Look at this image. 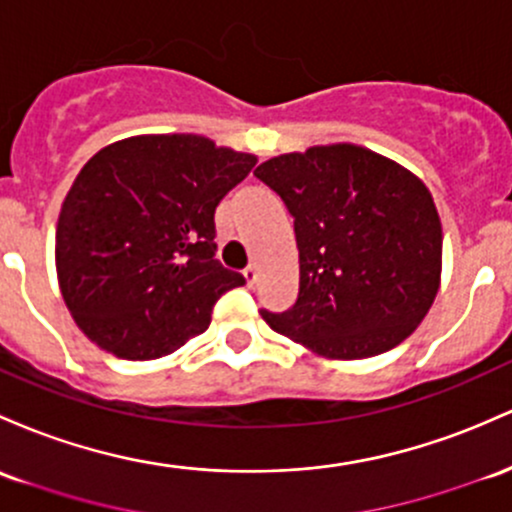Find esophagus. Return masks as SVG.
<instances>
[{"label": "esophagus", "mask_w": 512, "mask_h": 512, "mask_svg": "<svg viewBox=\"0 0 512 512\" xmlns=\"http://www.w3.org/2000/svg\"><path fill=\"white\" fill-rule=\"evenodd\" d=\"M243 277H245V282H247V286H255L257 284V267L255 265H250L243 272Z\"/></svg>", "instance_id": "34e87169"}]
</instances>
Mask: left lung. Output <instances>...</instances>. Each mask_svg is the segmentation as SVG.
Masks as SVG:
<instances>
[{
  "instance_id": "left-lung-1",
  "label": "left lung",
  "mask_w": 512,
  "mask_h": 512,
  "mask_svg": "<svg viewBox=\"0 0 512 512\" xmlns=\"http://www.w3.org/2000/svg\"><path fill=\"white\" fill-rule=\"evenodd\" d=\"M255 177L282 196L299 247V299L262 311L269 328L342 362L401 345L442 277V223L423 179L352 143L277 155Z\"/></svg>"
}]
</instances>
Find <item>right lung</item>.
Instances as JSON below:
<instances>
[{"instance_id":"obj_1","label":"right lung","mask_w":512,"mask_h":512,"mask_svg":"<svg viewBox=\"0 0 512 512\" xmlns=\"http://www.w3.org/2000/svg\"><path fill=\"white\" fill-rule=\"evenodd\" d=\"M255 162L194 133L131 136L89 157L60 209L55 269L94 345L145 362L209 328L213 303L245 284L213 260V213Z\"/></svg>"}]
</instances>
